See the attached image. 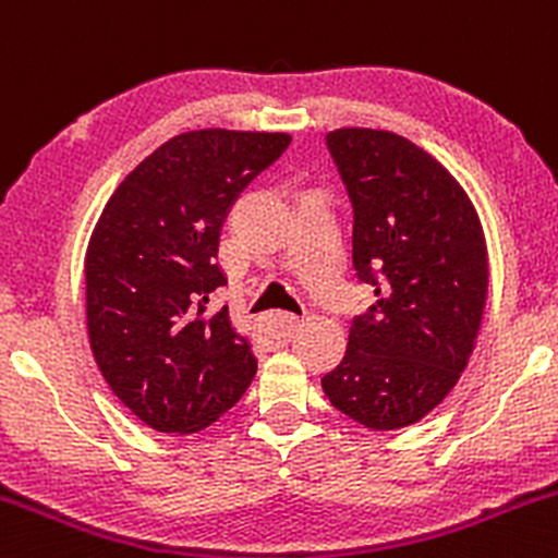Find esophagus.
Returning <instances> with one entry per match:
<instances>
[{
    "label": "esophagus",
    "instance_id": "1",
    "mask_svg": "<svg viewBox=\"0 0 558 558\" xmlns=\"http://www.w3.org/2000/svg\"><path fill=\"white\" fill-rule=\"evenodd\" d=\"M266 327H268V330L277 332V336H281V338H290L292 332L301 327V319H298L295 314L274 312V314H268V317H266Z\"/></svg>",
    "mask_w": 558,
    "mask_h": 558
}]
</instances>
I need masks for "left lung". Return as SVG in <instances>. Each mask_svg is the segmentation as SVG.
Listing matches in <instances>:
<instances>
[{
    "instance_id": "obj_1",
    "label": "left lung",
    "mask_w": 558,
    "mask_h": 558,
    "mask_svg": "<svg viewBox=\"0 0 558 558\" xmlns=\"http://www.w3.org/2000/svg\"><path fill=\"white\" fill-rule=\"evenodd\" d=\"M327 147L354 206V268L376 303L322 389L367 429H403L444 403L473 354L489 295L484 228L451 171L405 136L338 129Z\"/></svg>"
}]
</instances>
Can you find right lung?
<instances>
[{
  "mask_svg": "<svg viewBox=\"0 0 558 558\" xmlns=\"http://www.w3.org/2000/svg\"><path fill=\"white\" fill-rule=\"evenodd\" d=\"M290 134L201 129L163 142L109 195L85 252V322L118 400L155 433L209 427L246 392L257 360L228 306L217 246L239 193Z\"/></svg>",
  "mask_w": 558,
  "mask_h": 558,
  "instance_id": "add662e5",
  "label": "right lung"
}]
</instances>
